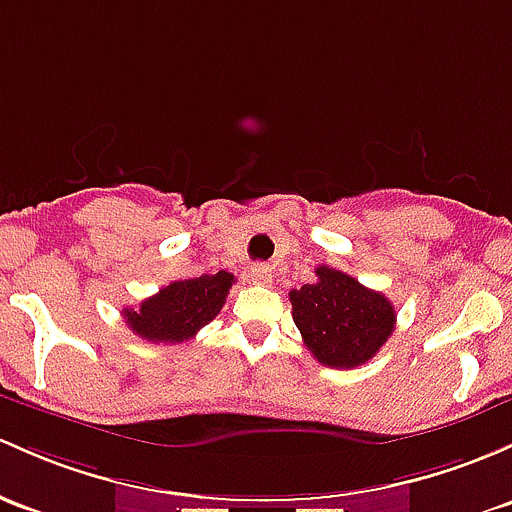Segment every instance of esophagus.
Segmentation results:
<instances>
[{"instance_id":"34e87169","label":"esophagus","mask_w":512,"mask_h":512,"mask_svg":"<svg viewBox=\"0 0 512 512\" xmlns=\"http://www.w3.org/2000/svg\"><path fill=\"white\" fill-rule=\"evenodd\" d=\"M272 267H267V265H255L250 270V279L255 284H270L272 282Z\"/></svg>"}]
</instances>
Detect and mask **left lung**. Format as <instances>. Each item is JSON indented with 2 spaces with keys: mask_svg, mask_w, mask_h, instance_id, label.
Wrapping results in <instances>:
<instances>
[{
  "mask_svg": "<svg viewBox=\"0 0 512 512\" xmlns=\"http://www.w3.org/2000/svg\"><path fill=\"white\" fill-rule=\"evenodd\" d=\"M292 316L311 355L328 368L368 363L395 331V306L351 274L316 267V282L289 292Z\"/></svg>",
  "mask_w": 512,
  "mask_h": 512,
  "instance_id": "left-lung-1",
  "label": "left lung"
}]
</instances>
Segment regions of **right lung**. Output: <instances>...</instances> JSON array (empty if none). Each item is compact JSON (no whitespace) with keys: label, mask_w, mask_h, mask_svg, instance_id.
Returning a JSON list of instances; mask_svg holds the SVG:
<instances>
[{"label":"right lung","mask_w":512,"mask_h":512,"mask_svg":"<svg viewBox=\"0 0 512 512\" xmlns=\"http://www.w3.org/2000/svg\"><path fill=\"white\" fill-rule=\"evenodd\" d=\"M235 277L220 270L203 277L179 279L144 299L139 309H122L127 326L152 343H181L196 336L223 309Z\"/></svg>","instance_id":"right-lung-1"}]
</instances>
